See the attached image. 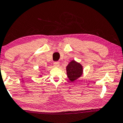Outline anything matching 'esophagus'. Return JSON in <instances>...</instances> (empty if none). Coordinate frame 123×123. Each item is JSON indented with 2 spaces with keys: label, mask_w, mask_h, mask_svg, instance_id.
I'll return each mask as SVG.
<instances>
[{
  "label": "esophagus",
  "mask_w": 123,
  "mask_h": 123,
  "mask_svg": "<svg viewBox=\"0 0 123 123\" xmlns=\"http://www.w3.org/2000/svg\"><path fill=\"white\" fill-rule=\"evenodd\" d=\"M54 65L55 67H58L59 65H60V63H59V62H55L54 63Z\"/></svg>",
  "instance_id": "1"
}]
</instances>
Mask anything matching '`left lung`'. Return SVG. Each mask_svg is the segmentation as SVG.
<instances>
[{"label":"left lung","mask_w":123,"mask_h":123,"mask_svg":"<svg viewBox=\"0 0 123 123\" xmlns=\"http://www.w3.org/2000/svg\"><path fill=\"white\" fill-rule=\"evenodd\" d=\"M66 71L69 80L73 82L82 76L83 67L80 63L72 60L66 67Z\"/></svg>","instance_id":"obj_1"}]
</instances>
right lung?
Listing matches in <instances>:
<instances>
[{
    "label": "right lung",
    "instance_id": "1",
    "mask_svg": "<svg viewBox=\"0 0 123 123\" xmlns=\"http://www.w3.org/2000/svg\"><path fill=\"white\" fill-rule=\"evenodd\" d=\"M40 74H42V73H40ZM40 75H39V76L42 77V75H40Z\"/></svg>",
    "mask_w": 123,
    "mask_h": 123
}]
</instances>
